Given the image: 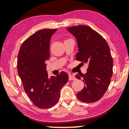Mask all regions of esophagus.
<instances>
[{"mask_svg": "<svg viewBox=\"0 0 129 129\" xmlns=\"http://www.w3.org/2000/svg\"><path fill=\"white\" fill-rule=\"evenodd\" d=\"M76 78L73 75H72L71 74L69 75V80H75Z\"/></svg>", "mask_w": 129, "mask_h": 129, "instance_id": "34e87169", "label": "esophagus"}]
</instances>
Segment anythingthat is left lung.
Segmentation results:
<instances>
[{"instance_id":"8db88e82","label":"left lung","mask_w":129,"mask_h":129,"mask_svg":"<svg viewBox=\"0 0 129 129\" xmlns=\"http://www.w3.org/2000/svg\"><path fill=\"white\" fill-rule=\"evenodd\" d=\"M67 29L77 41L76 60L88 64L85 75L76 76L78 80L82 78L85 84L84 89L77 94L78 99L88 103L99 101L108 89L113 75L110 48L105 39L88 26H73Z\"/></svg>"}]
</instances>
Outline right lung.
<instances>
[{
	"instance_id": "obj_1",
	"label": "right lung",
	"mask_w": 129,
	"mask_h": 129,
	"mask_svg": "<svg viewBox=\"0 0 129 129\" xmlns=\"http://www.w3.org/2000/svg\"><path fill=\"white\" fill-rule=\"evenodd\" d=\"M56 30L37 31L22 43L18 53L17 72L24 89L34 105L40 109H48L56 104L60 89L69 78L64 72L49 77L46 71L45 61L50 57V40Z\"/></svg>"
}]
</instances>
